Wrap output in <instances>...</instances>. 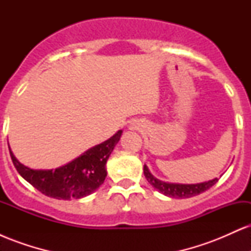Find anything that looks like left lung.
I'll list each match as a JSON object with an SVG mask.
<instances>
[{"label":"left lung","instance_id":"8db88e82","mask_svg":"<svg viewBox=\"0 0 251 251\" xmlns=\"http://www.w3.org/2000/svg\"><path fill=\"white\" fill-rule=\"evenodd\" d=\"M144 175L146 179L154 189H157L160 194L168 196L171 198H190L206 191L218 181V178L212 180L203 181V183L197 184H178V183H169V181L159 180L155 178L153 175L150 172L149 168L144 165Z\"/></svg>","mask_w":251,"mask_h":251}]
</instances>
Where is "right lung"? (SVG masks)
<instances>
[{
    "mask_svg": "<svg viewBox=\"0 0 251 251\" xmlns=\"http://www.w3.org/2000/svg\"><path fill=\"white\" fill-rule=\"evenodd\" d=\"M123 131L99 145L93 146L66 165L55 170H34L16 159L9 148L10 157L17 172L34 188L56 200H79L93 194L105 180L106 163Z\"/></svg>",
    "mask_w": 251,
    "mask_h": 251,
    "instance_id": "right-lung-1",
    "label": "right lung"
}]
</instances>
